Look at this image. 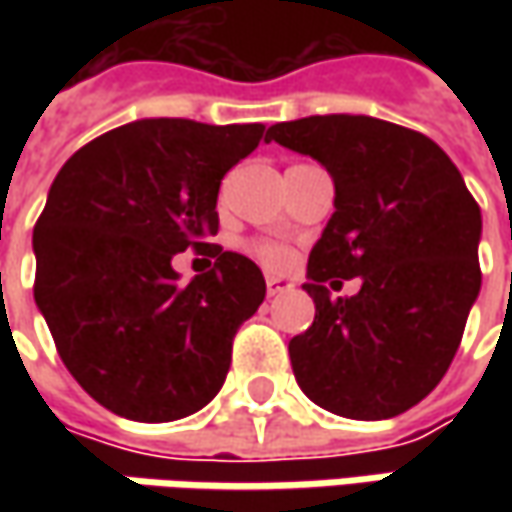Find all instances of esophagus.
I'll return each instance as SVG.
<instances>
[{
  "label": "esophagus",
  "mask_w": 512,
  "mask_h": 512,
  "mask_svg": "<svg viewBox=\"0 0 512 512\" xmlns=\"http://www.w3.org/2000/svg\"><path fill=\"white\" fill-rule=\"evenodd\" d=\"M267 296H279L285 290H293V282L287 276H267Z\"/></svg>",
  "instance_id": "esophagus-1"
}]
</instances>
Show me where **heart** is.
Segmentation results:
<instances>
[{
    "label": "heart",
    "instance_id": "1",
    "mask_svg": "<svg viewBox=\"0 0 512 512\" xmlns=\"http://www.w3.org/2000/svg\"><path fill=\"white\" fill-rule=\"evenodd\" d=\"M253 253L256 259H262L267 267H285L290 253H287L285 245H276V242H256L253 245Z\"/></svg>",
    "mask_w": 512,
    "mask_h": 512
}]
</instances>
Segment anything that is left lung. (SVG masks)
Wrapping results in <instances>:
<instances>
[{"mask_svg": "<svg viewBox=\"0 0 512 512\" xmlns=\"http://www.w3.org/2000/svg\"><path fill=\"white\" fill-rule=\"evenodd\" d=\"M267 142L316 159L333 179V216L310 250L305 287L316 319L290 339L310 402L379 422L442 382L479 296L482 210L433 139L373 116L279 122ZM359 275L356 297L326 285Z\"/></svg>", "mask_w": 512, "mask_h": 512, "instance_id": "obj_1", "label": "left lung"}]
</instances>
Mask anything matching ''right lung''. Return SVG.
Segmentation results:
<instances>
[{"label": "right lung", "mask_w": 512, "mask_h": 512, "mask_svg": "<svg viewBox=\"0 0 512 512\" xmlns=\"http://www.w3.org/2000/svg\"><path fill=\"white\" fill-rule=\"evenodd\" d=\"M265 125L136 119L76 150L33 227V299L70 376L110 413L176 422L225 384L233 336L265 276L207 239L219 185ZM217 259L187 286L172 256Z\"/></svg>", "instance_id": "obj_1"}]
</instances>
